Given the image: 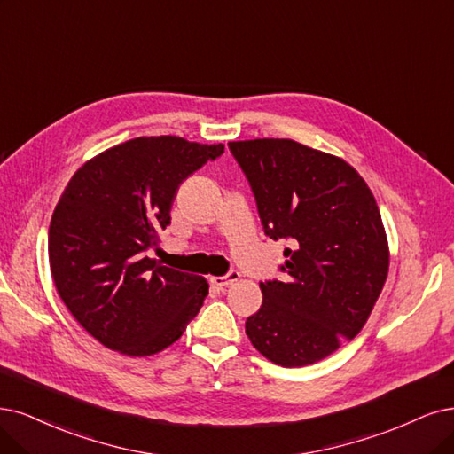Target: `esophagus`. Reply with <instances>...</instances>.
Here are the masks:
<instances>
[{
	"mask_svg": "<svg viewBox=\"0 0 454 454\" xmlns=\"http://www.w3.org/2000/svg\"><path fill=\"white\" fill-rule=\"evenodd\" d=\"M239 271H236V270H231L228 275H224V277H213L211 278V284L213 286H216L218 290H224L226 286H230V284H233V282H238L239 280Z\"/></svg>",
	"mask_w": 454,
	"mask_h": 454,
	"instance_id": "1",
	"label": "esophagus"
}]
</instances>
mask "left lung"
Here are the masks:
<instances>
[{"mask_svg":"<svg viewBox=\"0 0 454 454\" xmlns=\"http://www.w3.org/2000/svg\"><path fill=\"white\" fill-rule=\"evenodd\" d=\"M254 192L265 236L290 239L282 280L260 282L247 317L253 346L294 368L317 363L366 324L389 273L376 198L344 159L288 138L230 142Z\"/></svg>","mask_w":454,"mask_h":454,"instance_id":"obj_1","label":"left lung"}]
</instances>
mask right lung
Listing matches in <instances>:
<instances>
[{"mask_svg": "<svg viewBox=\"0 0 454 454\" xmlns=\"http://www.w3.org/2000/svg\"><path fill=\"white\" fill-rule=\"evenodd\" d=\"M223 153V144L140 137L98 153L67 183L48 230L50 271L65 307L103 346L159 354L204 305V277L147 253L170 224L179 184Z\"/></svg>", "mask_w": 454, "mask_h": 454, "instance_id": "add662e5", "label": "right lung"}]
</instances>
